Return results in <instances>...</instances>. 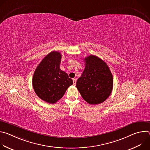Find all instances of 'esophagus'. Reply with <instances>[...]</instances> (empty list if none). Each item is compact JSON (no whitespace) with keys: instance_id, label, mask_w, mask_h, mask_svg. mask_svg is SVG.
<instances>
[{"instance_id":"obj_1","label":"esophagus","mask_w":150,"mask_h":150,"mask_svg":"<svg viewBox=\"0 0 150 150\" xmlns=\"http://www.w3.org/2000/svg\"><path fill=\"white\" fill-rule=\"evenodd\" d=\"M72 80H73V85H75L76 82V79H75V78H74V79H72Z\"/></svg>"}]
</instances>
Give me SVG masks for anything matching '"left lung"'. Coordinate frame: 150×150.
I'll return each instance as SVG.
<instances>
[{
  "instance_id": "left-lung-1",
  "label": "left lung",
  "mask_w": 150,
  "mask_h": 150,
  "mask_svg": "<svg viewBox=\"0 0 150 150\" xmlns=\"http://www.w3.org/2000/svg\"><path fill=\"white\" fill-rule=\"evenodd\" d=\"M84 61L85 69L76 81V88L85 101L98 104L111 94L113 76L106 63L97 56L90 55Z\"/></svg>"
}]
</instances>
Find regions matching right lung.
Wrapping results in <instances>:
<instances>
[{"mask_svg":"<svg viewBox=\"0 0 150 150\" xmlns=\"http://www.w3.org/2000/svg\"><path fill=\"white\" fill-rule=\"evenodd\" d=\"M62 54L53 51L46 56L35 70L33 86L37 96L48 103L54 104L65 94L73 81L60 69Z\"/></svg>","mask_w":150,"mask_h":150,"instance_id":"obj_1","label":"right lung"}]
</instances>
